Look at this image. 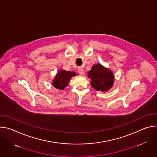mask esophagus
<instances>
[{
  "label": "esophagus",
  "instance_id": "obj_1",
  "mask_svg": "<svg viewBox=\"0 0 157 157\" xmlns=\"http://www.w3.org/2000/svg\"><path fill=\"white\" fill-rule=\"evenodd\" d=\"M78 73L81 75H84V70L83 69L81 68V67H79L78 68Z\"/></svg>",
  "mask_w": 157,
  "mask_h": 157
}]
</instances>
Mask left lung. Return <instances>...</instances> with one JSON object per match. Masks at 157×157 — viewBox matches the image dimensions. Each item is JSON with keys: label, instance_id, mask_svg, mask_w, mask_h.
<instances>
[{"label": "left lung", "instance_id": "1", "mask_svg": "<svg viewBox=\"0 0 157 157\" xmlns=\"http://www.w3.org/2000/svg\"><path fill=\"white\" fill-rule=\"evenodd\" d=\"M87 76L91 79V86L96 90L102 92L109 90L114 82L113 73L101 64L93 65L88 72Z\"/></svg>", "mask_w": 157, "mask_h": 157}]
</instances>
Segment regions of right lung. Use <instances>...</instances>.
Instances as JSON below:
<instances>
[{"label": "right lung", "mask_w": 157, "mask_h": 157, "mask_svg": "<svg viewBox=\"0 0 157 157\" xmlns=\"http://www.w3.org/2000/svg\"><path fill=\"white\" fill-rule=\"evenodd\" d=\"M76 75V73L74 71L71 72L61 70L56 75L53 81V85L56 89H64L65 87L68 86L70 79Z\"/></svg>", "instance_id": "obj_1"}]
</instances>
